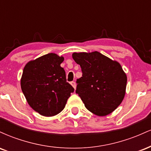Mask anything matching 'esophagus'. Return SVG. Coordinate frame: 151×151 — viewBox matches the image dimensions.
<instances>
[{
    "instance_id": "esophagus-1",
    "label": "esophagus",
    "mask_w": 151,
    "mask_h": 151,
    "mask_svg": "<svg viewBox=\"0 0 151 151\" xmlns=\"http://www.w3.org/2000/svg\"><path fill=\"white\" fill-rule=\"evenodd\" d=\"M70 84H71V85H72V86H73L74 89H76V86H77V84H76V82H75V81H71Z\"/></svg>"
}]
</instances>
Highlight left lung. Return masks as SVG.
<instances>
[{
	"mask_svg": "<svg viewBox=\"0 0 151 151\" xmlns=\"http://www.w3.org/2000/svg\"><path fill=\"white\" fill-rule=\"evenodd\" d=\"M72 58L82 72L76 93L86 108L99 116L113 112L126 93L127 77L120 64L96 51L74 52Z\"/></svg>",
	"mask_w": 151,
	"mask_h": 151,
	"instance_id": "1",
	"label": "left lung"
}]
</instances>
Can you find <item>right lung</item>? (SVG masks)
I'll list each match as a JSON object with an SVG mask.
<instances>
[{
    "label": "right lung",
    "instance_id": "1",
    "mask_svg": "<svg viewBox=\"0 0 151 151\" xmlns=\"http://www.w3.org/2000/svg\"><path fill=\"white\" fill-rule=\"evenodd\" d=\"M63 61V57L49 53L28 62L23 69L20 80L22 93L31 108L44 116L60 113L74 92L60 66Z\"/></svg>",
    "mask_w": 151,
    "mask_h": 151
}]
</instances>
